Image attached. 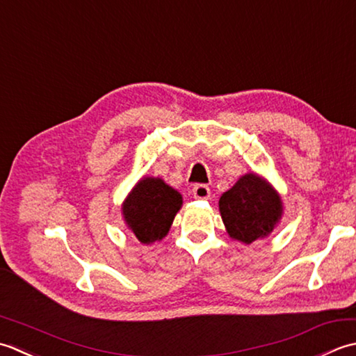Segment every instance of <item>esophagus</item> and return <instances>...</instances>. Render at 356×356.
Returning a JSON list of instances; mask_svg holds the SVG:
<instances>
[{
  "label": "esophagus",
  "mask_w": 356,
  "mask_h": 356,
  "mask_svg": "<svg viewBox=\"0 0 356 356\" xmlns=\"http://www.w3.org/2000/svg\"><path fill=\"white\" fill-rule=\"evenodd\" d=\"M193 198H198V200H207L210 198V188L206 184H197L193 187Z\"/></svg>",
  "instance_id": "1"
}]
</instances>
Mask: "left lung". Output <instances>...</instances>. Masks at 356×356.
<instances>
[{
    "label": "left lung",
    "mask_w": 356,
    "mask_h": 356,
    "mask_svg": "<svg viewBox=\"0 0 356 356\" xmlns=\"http://www.w3.org/2000/svg\"><path fill=\"white\" fill-rule=\"evenodd\" d=\"M220 212L230 238L250 244L272 234L282 215V201L264 178L245 173L221 195Z\"/></svg>",
    "instance_id": "8db88e82"
}]
</instances>
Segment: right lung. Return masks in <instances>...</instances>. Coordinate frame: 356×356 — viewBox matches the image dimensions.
I'll return each instance as SVG.
<instances>
[{
  "label": "right lung",
  "instance_id": "obj_1",
  "mask_svg": "<svg viewBox=\"0 0 356 356\" xmlns=\"http://www.w3.org/2000/svg\"><path fill=\"white\" fill-rule=\"evenodd\" d=\"M183 206V197L161 178L138 181L122 202V215L130 232L143 244L163 239Z\"/></svg>",
  "mask_w": 356,
  "mask_h": 356
}]
</instances>
